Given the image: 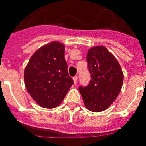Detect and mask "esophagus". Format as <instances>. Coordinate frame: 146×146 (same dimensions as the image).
Listing matches in <instances>:
<instances>
[{
    "instance_id": "34e87169",
    "label": "esophagus",
    "mask_w": 146,
    "mask_h": 146,
    "mask_svg": "<svg viewBox=\"0 0 146 146\" xmlns=\"http://www.w3.org/2000/svg\"><path fill=\"white\" fill-rule=\"evenodd\" d=\"M73 80H74V84H77V82H78V76H74V77H73Z\"/></svg>"
}]
</instances>
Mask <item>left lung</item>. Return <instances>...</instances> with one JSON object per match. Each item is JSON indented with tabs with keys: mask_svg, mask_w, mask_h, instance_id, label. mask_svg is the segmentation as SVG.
I'll use <instances>...</instances> for the list:
<instances>
[{
	"mask_svg": "<svg viewBox=\"0 0 146 146\" xmlns=\"http://www.w3.org/2000/svg\"><path fill=\"white\" fill-rule=\"evenodd\" d=\"M86 61L91 80L87 86H79V91L88 110L103 111L119 96L123 84V73L115 56L104 46L90 48Z\"/></svg>",
	"mask_w": 146,
	"mask_h": 146,
	"instance_id": "8db88e82",
	"label": "left lung"
}]
</instances>
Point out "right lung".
Wrapping results in <instances>:
<instances>
[{
    "mask_svg": "<svg viewBox=\"0 0 146 146\" xmlns=\"http://www.w3.org/2000/svg\"><path fill=\"white\" fill-rule=\"evenodd\" d=\"M65 46L52 42L33 54L25 69L27 92L38 105L54 108L60 105L73 85L65 60Z\"/></svg>",
    "mask_w": 146,
    "mask_h": 146,
    "instance_id": "right-lung-1",
    "label": "right lung"
}]
</instances>
